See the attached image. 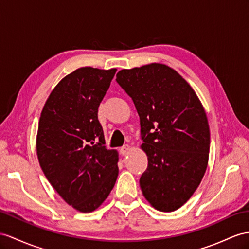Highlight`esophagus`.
Instances as JSON below:
<instances>
[{
	"mask_svg": "<svg viewBox=\"0 0 249 249\" xmlns=\"http://www.w3.org/2000/svg\"><path fill=\"white\" fill-rule=\"evenodd\" d=\"M129 150H130V146L129 145H124V146H122V147L120 148V154L125 156V155L128 154Z\"/></svg>",
	"mask_w": 249,
	"mask_h": 249,
	"instance_id": "obj_1",
	"label": "esophagus"
}]
</instances>
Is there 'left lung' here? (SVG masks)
<instances>
[{"mask_svg":"<svg viewBox=\"0 0 249 249\" xmlns=\"http://www.w3.org/2000/svg\"><path fill=\"white\" fill-rule=\"evenodd\" d=\"M118 84L140 117L148 166L142 193L161 212H174L193 196L205 174L210 145L206 113L194 89L163 64L123 69Z\"/></svg>","mask_w":249,"mask_h":249,"instance_id":"obj_1","label":"left lung"}]
</instances>
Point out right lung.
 <instances>
[{
	"mask_svg": "<svg viewBox=\"0 0 249 249\" xmlns=\"http://www.w3.org/2000/svg\"><path fill=\"white\" fill-rule=\"evenodd\" d=\"M117 69L82 67L50 93L41 113L36 154L49 183L82 213L98 208L117 181L118 154L106 148L98 108Z\"/></svg>",
	"mask_w": 249,
	"mask_h": 249,
	"instance_id": "1",
	"label": "right lung"
}]
</instances>
